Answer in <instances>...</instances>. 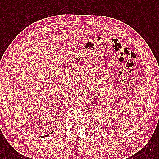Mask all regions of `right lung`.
<instances>
[{
  "mask_svg": "<svg viewBox=\"0 0 159 159\" xmlns=\"http://www.w3.org/2000/svg\"><path fill=\"white\" fill-rule=\"evenodd\" d=\"M48 135H44V136H42V137H46V136H48Z\"/></svg>",
  "mask_w": 159,
  "mask_h": 159,
  "instance_id": "obj_1",
  "label": "right lung"
}]
</instances>
